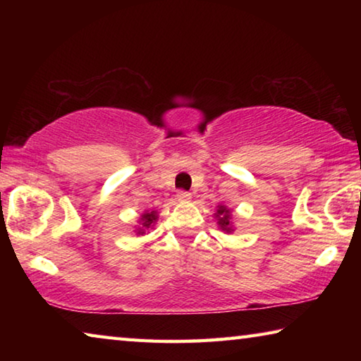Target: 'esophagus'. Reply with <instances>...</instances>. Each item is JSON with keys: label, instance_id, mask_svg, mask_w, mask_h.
<instances>
[{"label": "esophagus", "instance_id": "esophagus-1", "mask_svg": "<svg viewBox=\"0 0 361 361\" xmlns=\"http://www.w3.org/2000/svg\"><path fill=\"white\" fill-rule=\"evenodd\" d=\"M176 199H178L180 202H185V200L191 199V192H188V191H178V192H176Z\"/></svg>", "mask_w": 361, "mask_h": 361}]
</instances>
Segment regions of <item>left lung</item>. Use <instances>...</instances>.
Wrapping results in <instances>:
<instances>
[{
  "instance_id": "obj_1",
  "label": "left lung",
  "mask_w": 361,
  "mask_h": 361,
  "mask_svg": "<svg viewBox=\"0 0 361 361\" xmlns=\"http://www.w3.org/2000/svg\"><path fill=\"white\" fill-rule=\"evenodd\" d=\"M216 216H219V221H218V224L221 226V229L229 231V229H231V228H229V210L226 209L224 205H219V207H218V213H216Z\"/></svg>"
}]
</instances>
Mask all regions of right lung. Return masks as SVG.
<instances>
[{
  "label": "right lung",
  "mask_w": 361,
  "mask_h": 361,
  "mask_svg": "<svg viewBox=\"0 0 361 361\" xmlns=\"http://www.w3.org/2000/svg\"><path fill=\"white\" fill-rule=\"evenodd\" d=\"M154 219H156V212H151V213H145V215H143V218H142V226H143V228H146V229H148L149 228V226L152 224V221H154ZM143 231V229H142Z\"/></svg>",
  "instance_id": "add662e5"
}]
</instances>
